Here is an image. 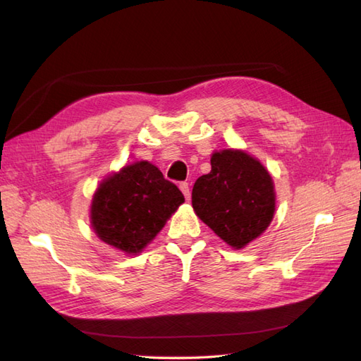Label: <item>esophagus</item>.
Here are the masks:
<instances>
[{
  "instance_id": "34e87169",
  "label": "esophagus",
  "mask_w": 361,
  "mask_h": 361,
  "mask_svg": "<svg viewBox=\"0 0 361 361\" xmlns=\"http://www.w3.org/2000/svg\"><path fill=\"white\" fill-rule=\"evenodd\" d=\"M179 188H180V191L183 192V195H185V199L187 200H190V185H188V182H180V185H179Z\"/></svg>"
}]
</instances>
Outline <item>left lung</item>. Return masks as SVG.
Masks as SVG:
<instances>
[{
  "instance_id": "obj_1",
  "label": "left lung",
  "mask_w": 361,
  "mask_h": 361,
  "mask_svg": "<svg viewBox=\"0 0 361 361\" xmlns=\"http://www.w3.org/2000/svg\"><path fill=\"white\" fill-rule=\"evenodd\" d=\"M211 167L194 183L192 207L223 241L243 248L265 232L272 220V179L257 159L241 150L215 152Z\"/></svg>"
}]
</instances>
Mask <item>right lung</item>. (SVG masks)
<instances>
[{"label": "right lung", "mask_w": 361, "mask_h": 361, "mask_svg": "<svg viewBox=\"0 0 361 361\" xmlns=\"http://www.w3.org/2000/svg\"><path fill=\"white\" fill-rule=\"evenodd\" d=\"M185 202L173 182L147 161L106 178L92 203V224L104 243L125 253H140Z\"/></svg>", "instance_id": "add662e5"}]
</instances>
